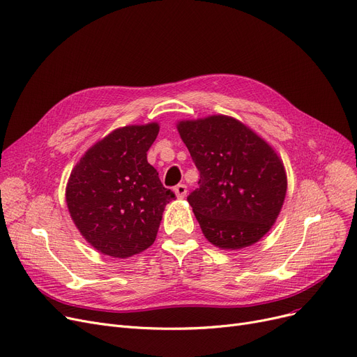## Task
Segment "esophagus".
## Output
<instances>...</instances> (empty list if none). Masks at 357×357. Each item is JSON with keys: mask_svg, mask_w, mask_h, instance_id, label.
<instances>
[{"mask_svg": "<svg viewBox=\"0 0 357 357\" xmlns=\"http://www.w3.org/2000/svg\"><path fill=\"white\" fill-rule=\"evenodd\" d=\"M174 191H175V194H176V197L178 198H185V195H187V185L185 183H179V185H176V187L174 188Z\"/></svg>", "mask_w": 357, "mask_h": 357, "instance_id": "obj_1", "label": "esophagus"}]
</instances>
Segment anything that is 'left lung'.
<instances>
[{
    "instance_id": "obj_1",
    "label": "left lung",
    "mask_w": 357,
    "mask_h": 357,
    "mask_svg": "<svg viewBox=\"0 0 357 357\" xmlns=\"http://www.w3.org/2000/svg\"><path fill=\"white\" fill-rule=\"evenodd\" d=\"M199 170L188 195L206 239L220 250L257 243L283 207L287 176L275 150L243 122L210 115L176 123Z\"/></svg>"
}]
</instances>
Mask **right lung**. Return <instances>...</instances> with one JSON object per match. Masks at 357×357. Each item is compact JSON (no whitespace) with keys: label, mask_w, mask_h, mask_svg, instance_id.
Returning <instances> with one entry per match:
<instances>
[{"label":"right lung","mask_w":357,"mask_h":357,"mask_svg":"<svg viewBox=\"0 0 357 357\" xmlns=\"http://www.w3.org/2000/svg\"><path fill=\"white\" fill-rule=\"evenodd\" d=\"M159 128L158 122L116 128L71 170L66 188L70 215L103 255L128 258L146 251L158 236L166 204L175 198L147 162Z\"/></svg>","instance_id":"add662e5"}]
</instances>
